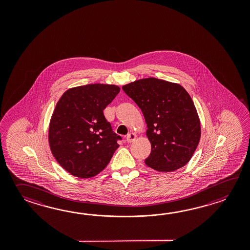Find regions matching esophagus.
<instances>
[{
	"label": "esophagus",
	"instance_id": "esophagus-1",
	"mask_svg": "<svg viewBox=\"0 0 250 250\" xmlns=\"http://www.w3.org/2000/svg\"><path fill=\"white\" fill-rule=\"evenodd\" d=\"M126 139H127V143H131L136 139V135L134 133H129V134H127Z\"/></svg>",
	"mask_w": 250,
	"mask_h": 250
}]
</instances>
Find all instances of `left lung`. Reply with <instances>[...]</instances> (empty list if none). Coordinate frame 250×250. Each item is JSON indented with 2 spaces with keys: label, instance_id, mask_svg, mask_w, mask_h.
Returning a JSON list of instances; mask_svg holds the SVG:
<instances>
[{
  "label": "left lung",
  "instance_id": "8db88e82",
  "mask_svg": "<svg viewBox=\"0 0 250 250\" xmlns=\"http://www.w3.org/2000/svg\"><path fill=\"white\" fill-rule=\"evenodd\" d=\"M123 89L143 112L151 153L145 164L158 171L178 170L191 159L201 127L191 97L181 85L155 78L136 80Z\"/></svg>",
  "mask_w": 250,
  "mask_h": 250
}]
</instances>
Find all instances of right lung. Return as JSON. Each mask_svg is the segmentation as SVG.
Here are the masks:
<instances>
[{"mask_svg": "<svg viewBox=\"0 0 250 250\" xmlns=\"http://www.w3.org/2000/svg\"><path fill=\"white\" fill-rule=\"evenodd\" d=\"M120 90L118 85L89 84L70 88L60 98L50 122L49 144L70 174L94 177L112 159L122 137L112 131L104 110Z\"/></svg>", "mask_w": 250, "mask_h": 250, "instance_id": "obj_1", "label": "right lung"}]
</instances>
